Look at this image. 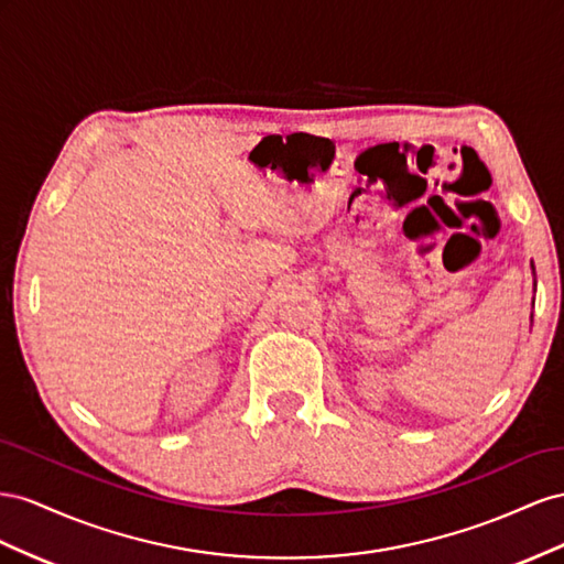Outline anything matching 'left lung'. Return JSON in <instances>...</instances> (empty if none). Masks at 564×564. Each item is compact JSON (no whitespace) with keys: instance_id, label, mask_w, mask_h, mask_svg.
Masks as SVG:
<instances>
[{"instance_id":"left-lung-1","label":"left lung","mask_w":564,"mask_h":564,"mask_svg":"<svg viewBox=\"0 0 564 564\" xmlns=\"http://www.w3.org/2000/svg\"><path fill=\"white\" fill-rule=\"evenodd\" d=\"M532 269H534V264H532Z\"/></svg>"}]
</instances>
